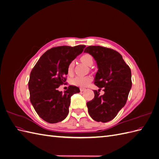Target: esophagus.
<instances>
[{
    "mask_svg": "<svg viewBox=\"0 0 159 159\" xmlns=\"http://www.w3.org/2000/svg\"><path fill=\"white\" fill-rule=\"evenodd\" d=\"M80 91H84L85 90V88H80Z\"/></svg>",
    "mask_w": 159,
    "mask_h": 159,
    "instance_id": "1",
    "label": "esophagus"
}]
</instances>
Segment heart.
Masks as SVG:
<instances>
[{
    "mask_svg": "<svg viewBox=\"0 0 159 159\" xmlns=\"http://www.w3.org/2000/svg\"><path fill=\"white\" fill-rule=\"evenodd\" d=\"M80 60L86 64L87 66H91L93 64V57L89 54H84L80 57ZM74 61H70L67 66V72L69 75H71L74 73ZM92 80L91 76H78L74 78L71 81V84L72 85L80 86V87H84L87 85Z\"/></svg>",
    "mask_w": 159,
    "mask_h": 159,
    "instance_id": "obj_1",
    "label": "heart"
}]
</instances>
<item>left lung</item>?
Wrapping results in <instances>:
<instances>
[{"label":"left lung","mask_w":159,"mask_h":159,"mask_svg":"<svg viewBox=\"0 0 159 159\" xmlns=\"http://www.w3.org/2000/svg\"><path fill=\"white\" fill-rule=\"evenodd\" d=\"M84 52L96 60L98 71L94 84L105 92L101 95L99 90H94V98L87 103L88 113L96 121H110L126 104L132 86L131 69L116 50L90 46Z\"/></svg>","instance_id":"obj_1"}]
</instances>
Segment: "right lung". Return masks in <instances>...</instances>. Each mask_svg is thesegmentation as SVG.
<instances>
[{
    "mask_svg": "<svg viewBox=\"0 0 159 159\" xmlns=\"http://www.w3.org/2000/svg\"><path fill=\"white\" fill-rule=\"evenodd\" d=\"M85 45L62 46L47 50L32 70L28 81L30 100L36 112L45 121L60 122L68 116L72 95L78 87L70 85L62 93L57 90L66 84L67 66L81 54Z\"/></svg>",
    "mask_w": 159,
    "mask_h": 159,
    "instance_id": "right-lung-1",
    "label": "right lung"
}]
</instances>
